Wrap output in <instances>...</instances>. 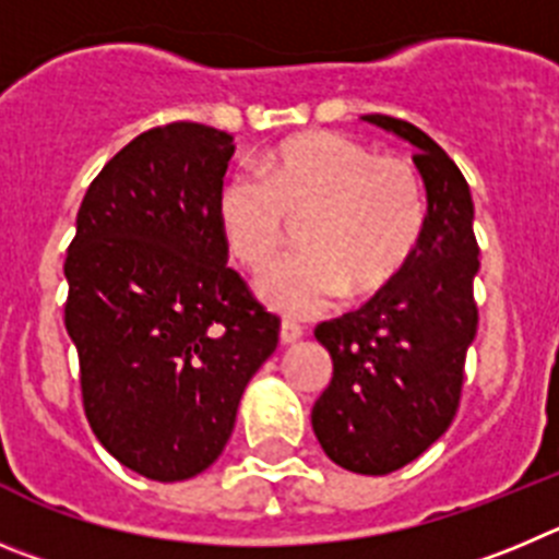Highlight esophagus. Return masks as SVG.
Masks as SVG:
<instances>
[{
	"instance_id": "obj_1",
	"label": "esophagus",
	"mask_w": 559,
	"mask_h": 559,
	"mask_svg": "<svg viewBox=\"0 0 559 559\" xmlns=\"http://www.w3.org/2000/svg\"><path fill=\"white\" fill-rule=\"evenodd\" d=\"M300 336H304V329H300L298 323H292V320H284V323H281V342H284V345H295Z\"/></svg>"
}]
</instances>
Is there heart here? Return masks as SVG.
<instances>
[{
    "label": "heart",
    "mask_w": 559,
    "mask_h": 559,
    "mask_svg": "<svg viewBox=\"0 0 559 559\" xmlns=\"http://www.w3.org/2000/svg\"><path fill=\"white\" fill-rule=\"evenodd\" d=\"M426 189L415 164L376 155L342 133H304L259 160V178L236 175L217 194L225 248L248 270L267 267L289 219H306L309 250L259 278L264 304L317 314L348 292L370 298L404 273L426 228Z\"/></svg>",
    "instance_id": "b5f03b06"
}]
</instances>
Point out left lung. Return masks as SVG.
Listing matches in <instances>:
<instances>
[{"label":"left lung","instance_id":"1","mask_svg":"<svg viewBox=\"0 0 559 559\" xmlns=\"http://www.w3.org/2000/svg\"><path fill=\"white\" fill-rule=\"evenodd\" d=\"M361 119L415 147L429 211L404 273L361 309L314 329L334 376L314 401L311 429L331 462L384 476L417 460L454 420L479 325V248L471 189L445 150L404 119Z\"/></svg>","mask_w":559,"mask_h":559}]
</instances>
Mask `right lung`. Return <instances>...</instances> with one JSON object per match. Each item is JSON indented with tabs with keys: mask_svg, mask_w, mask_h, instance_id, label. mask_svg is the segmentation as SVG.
<instances>
[{
	"mask_svg": "<svg viewBox=\"0 0 559 559\" xmlns=\"http://www.w3.org/2000/svg\"><path fill=\"white\" fill-rule=\"evenodd\" d=\"M234 135L173 122L135 135L94 178L63 273L85 417L108 454L155 481L203 474L278 345L225 264L217 194Z\"/></svg>",
	"mask_w": 559,
	"mask_h": 559,
	"instance_id": "right-lung-1",
	"label": "right lung"
}]
</instances>
